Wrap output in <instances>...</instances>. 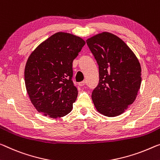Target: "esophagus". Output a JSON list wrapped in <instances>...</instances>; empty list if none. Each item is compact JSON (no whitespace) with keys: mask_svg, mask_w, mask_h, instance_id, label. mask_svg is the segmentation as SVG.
I'll use <instances>...</instances> for the list:
<instances>
[{"mask_svg":"<svg viewBox=\"0 0 160 160\" xmlns=\"http://www.w3.org/2000/svg\"><path fill=\"white\" fill-rule=\"evenodd\" d=\"M86 84V82L85 81H83V82H81L78 83V85L80 86V87H83V86H84Z\"/></svg>","mask_w":160,"mask_h":160,"instance_id":"esophagus-1","label":"esophagus"}]
</instances>
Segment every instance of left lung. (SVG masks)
<instances>
[{"label": "left lung", "mask_w": 160, "mask_h": 160, "mask_svg": "<svg viewBox=\"0 0 160 160\" xmlns=\"http://www.w3.org/2000/svg\"><path fill=\"white\" fill-rule=\"evenodd\" d=\"M87 43L99 66V83L92 94L96 109L104 116H118L137 97L142 82L139 61L112 33H99L87 39Z\"/></svg>", "instance_id": "left-lung-1"}]
</instances>
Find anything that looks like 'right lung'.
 Returning <instances> with one entry per match:
<instances>
[{"mask_svg": "<svg viewBox=\"0 0 160 160\" xmlns=\"http://www.w3.org/2000/svg\"><path fill=\"white\" fill-rule=\"evenodd\" d=\"M84 44L80 37L58 32L29 56L24 72L26 87L38 112L59 118L72 111L78 95L72 81L73 61Z\"/></svg>", "mask_w": 160, "mask_h": 160, "instance_id": "obj_1", "label": "right lung"}]
</instances>
